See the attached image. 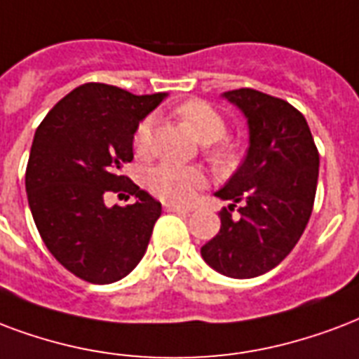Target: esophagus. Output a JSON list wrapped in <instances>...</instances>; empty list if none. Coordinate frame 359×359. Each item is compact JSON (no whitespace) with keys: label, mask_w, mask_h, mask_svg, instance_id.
Masks as SVG:
<instances>
[{"label":"esophagus","mask_w":359,"mask_h":359,"mask_svg":"<svg viewBox=\"0 0 359 359\" xmlns=\"http://www.w3.org/2000/svg\"><path fill=\"white\" fill-rule=\"evenodd\" d=\"M163 209L168 210V212H190V209H184V207H179V205L173 203H163Z\"/></svg>","instance_id":"1"}]
</instances>
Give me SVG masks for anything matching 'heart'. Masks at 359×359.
<instances>
[{"label":"heart","mask_w":359,"mask_h":359,"mask_svg":"<svg viewBox=\"0 0 359 359\" xmlns=\"http://www.w3.org/2000/svg\"><path fill=\"white\" fill-rule=\"evenodd\" d=\"M177 114L201 143H207V156L212 163L226 168L235 160L237 143L224 139L226 120L215 107L201 100H190L177 109ZM152 130L154 120L150 116L137 124L133 131V149L139 156H147L152 150ZM205 182L207 179L201 169L169 161L156 165L147 173V188L156 198L169 203H190L196 191L201 190Z\"/></svg>","instance_id":"1"}]
</instances>
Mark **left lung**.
Segmentation results:
<instances>
[{
	"instance_id": "left-lung-1",
	"label": "left lung",
	"mask_w": 359,
	"mask_h": 359,
	"mask_svg": "<svg viewBox=\"0 0 359 359\" xmlns=\"http://www.w3.org/2000/svg\"><path fill=\"white\" fill-rule=\"evenodd\" d=\"M224 97L245 113L250 147L237 173L216 191L229 205L201 256L226 277L252 278L277 267L307 228L320 156L307 120L288 101L252 88Z\"/></svg>"
}]
</instances>
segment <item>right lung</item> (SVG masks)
I'll list each match as a JSON object with an SVG mask.
<instances>
[{
    "mask_svg": "<svg viewBox=\"0 0 359 359\" xmlns=\"http://www.w3.org/2000/svg\"><path fill=\"white\" fill-rule=\"evenodd\" d=\"M163 97L86 82L35 131L26 168L34 222L52 256L86 283H116L147 252L161 203L120 169L133 160L137 124ZM122 191L136 203L107 208L106 196Z\"/></svg>",
    "mask_w": 359,
    "mask_h": 359,
    "instance_id": "obj_1",
    "label": "right lung"
}]
</instances>
